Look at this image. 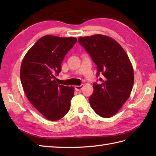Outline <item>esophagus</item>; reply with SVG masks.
Masks as SVG:
<instances>
[{
    "mask_svg": "<svg viewBox=\"0 0 156 156\" xmlns=\"http://www.w3.org/2000/svg\"><path fill=\"white\" fill-rule=\"evenodd\" d=\"M74 88H75L76 91H80L83 88V84H81V85H78V86H75Z\"/></svg>",
    "mask_w": 156,
    "mask_h": 156,
    "instance_id": "1",
    "label": "esophagus"
}]
</instances>
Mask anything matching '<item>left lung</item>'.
I'll use <instances>...</instances> for the list:
<instances>
[{
	"label": "left lung",
	"instance_id": "obj_1",
	"mask_svg": "<svg viewBox=\"0 0 156 156\" xmlns=\"http://www.w3.org/2000/svg\"><path fill=\"white\" fill-rule=\"evenodd\" d=\"M78 42L96 65L100 81L94 83L89 103L98 115L112 117L130 96L134 81L131 63L122 47L109 37L96 34L80 37Z\"/></svg>",
	"mask_w": 156,
	"mask_h": 156
}]
</instances>
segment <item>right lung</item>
I'll return each instance as SVG.
<instances>
[{
    "label": "right lung",
    "mask_w": 156,
    "mask_h": 156,
    "mask_svg": "<svg viewBox=\"0 0 156 156\" xmlns=\"http://www.w3.org/2000/svg\"><path fill=\"white\" fill-rule=\"evenodd\" d=\"M76 41L73 37L44 36L29 50L21 64L20 80L26 96L49 120L61 119L69 111L74 88L60 85L56 76Z\"/></svg>",
    "instance_id": "right-lung-1"
}]
</instances>
